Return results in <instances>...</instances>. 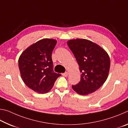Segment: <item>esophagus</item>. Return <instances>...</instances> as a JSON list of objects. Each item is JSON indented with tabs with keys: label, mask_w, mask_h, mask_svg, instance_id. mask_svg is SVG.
Returning <instances> with one entry per match:
<instances>
[{
	"label": "esophagus",
	"mask_w": 128,
	"mask_h": 128,
	"mask_svg": "<svg viewBox=\"0 0 128 128\" xmlns=\"http://www.w3.org/2000/svg\"><path fill=\"white\" fill-rule=\"evenodd\" d=\"M62 75L64 77H67V76H68V72H65L64 73H62Z\"/></svg>",
	"instance_id": "obj_1"
}]
</instances>
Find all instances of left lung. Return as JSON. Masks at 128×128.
Segmentation results:
<instances>
[{
  "label": "left lung",
  "instance_id": "1",
  "mask_svg": "<svg viewBox=\"0 0 128 128\" xmlns=\"http://www.w3.org/2000/svg\"><path fill=\"white\" fill-rule=\"evenodd\" d=\"M81 73V80L72 88L78 94L85 95L100 88L107 80L110 68V59L104 50L85 39L67 42Z\"/></svg>",
  "mask_w": 128,
  "mask_h": 128
}]
</instances>
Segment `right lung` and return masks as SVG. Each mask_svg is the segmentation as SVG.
I'll return each mask as SVG.
<instances>
[{
    "mask_svg": "<svg viewBox=\"0 0 128 128\" xmlns=\"http://www.w3.org/2000/svg\"><path fill=\"white\" fill-rule=\"evenodd\" d=\"M56 43L53 39L40 40L28 47L19 58L18 66L23 81L40 94L48 92L61 76L53 70L52 52Z\"/></svg>",
    "mask_w": 128,
    "mask_h": 128,
    "instance_id": "1",
    "label": "right lung"
}]
</instances>
